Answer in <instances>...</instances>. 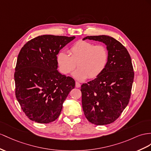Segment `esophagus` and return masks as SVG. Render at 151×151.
<instances>
[{"mask_svg": "<svg viewBox=\"0 0 151 151\" xmlns=\"http://www.w3.org/2000/svg\"><path fill=\"white\" fill-rule=\"evenodd\" d=\"M75 86H76V88H80V86H81V84H80L79 82H76Z\"/></svg>", "mask_w": 151, "mask_h": 151, "instance_id": "obj_1", "label": "esophagus"}]
</instances>
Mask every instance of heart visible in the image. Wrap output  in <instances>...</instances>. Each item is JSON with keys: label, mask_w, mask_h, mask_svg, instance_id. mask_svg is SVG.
Masks as SVG:
<instances>
[{"label": "heart", "mask_w": 151, "mask_h": 151, "mask_svg": "<svg viewBox=\"0 0 151 151\" xmlns=\"http://www.w3.org/2000/svg\"><path fill=\"white\" fill-rule=\"evenodd\" d=\"M69 53L70 56L64 51L58 53L57 64L60 71L68 75L74 70L78 63L79 68L73 73V76L80 81L98 76L105 70L109 60V51L105 46L96 45L84 40H80L73 45Z\"/></svg>", "instance_id": "obj_1"}]
</instances>
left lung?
Returning a JSON list of instances; mask_svg holds the SVG:
<instances>
[{"label":"left lung","instance_id":"obj_1","mask_svg":"<svg viewBox=\"0 0 151 151\" xmlns=\"http://www.w3.org/2000/svg\"><path fill=\"white\" fill-rule=\"evenodd\" d=\"M103 42L107 46L109 60L101 74L81 86L85 116L96 125L116 121L129 103L134 80L132 62L127 49L109 36H87L83 40Z\"/></svg>","mask_w":151,"mask_h":151}]
</instances>
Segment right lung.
Masks as SVG:
<instances>
[{"mask_svg": "<svg viewBox=\"0 0 151 151\" xmlns=\"http://www.w3.org/2000/svg\"><path fill=\"white\" fill-rule=\"evenodd\" d=\"M75 36L42 35L27 42L19 53L15 72V95L23 111L38 123L53 122L75 88V81L57 70V55Z\"/></svg>", "mask_w": 151, "mask_h": 151, "instance_id": "1", "label": "right lung"}]
</instances>
